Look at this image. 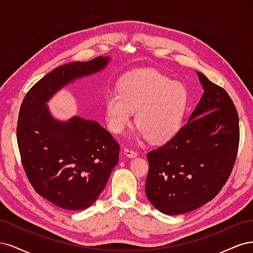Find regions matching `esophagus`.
<instances>
[{"instance_id":"1","label":"esophagus","mask_w":253,"mask_h":253,"mask_svg":"<svg viewBox=\"0 0 253 253\" xmlns=\"http://www.w3.org/2000/svg\"><path fill=\"white\" fill-rule=\"evenodd\" d=\"M124 153H125V155H126V156L129 157V158L135 157V156H137V154H138V153H137L136 151H134V150H132V149H129V148H125Z\"/></svg>"}]
</instances>
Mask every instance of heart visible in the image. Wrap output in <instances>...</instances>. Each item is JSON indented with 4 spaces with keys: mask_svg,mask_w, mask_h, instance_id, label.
<instances>
[{
    "mask_svg": "<svg viewBox=\"0 0 253 253\" xmlns=\"http://www.w3.org/2000/svg\"><path fill=\"white\" fill-rule=\"evenodd\" d=\"M188 102V91L180 82L171 81L157 72L129 74L118 83V93L104 99L106 125L115 134L136 126L153 143L166 142L177 133Z\"/></svg>",
    "mask_w": 253,
    "mask_h": 253,
    "instance_id": "b5f03b06",
    "label": "heart"
}]
</instances>
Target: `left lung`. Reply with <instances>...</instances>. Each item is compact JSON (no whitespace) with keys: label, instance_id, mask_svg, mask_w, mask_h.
Masks as SVG:
<instances>
[{"label":"left lung","instance_id":"obj_1","mask_svg":"<svg viewBox=\"0 0 253 253\" xmlns=\"http://www.w3.org/2000/svg\"><path fill=\"white\" fill-rule=\"evenodd\" d=\"M204 94L188 122L148 153V200L169 215L212 201L230 176L240 143L239 115L227 91L196 72Z\"/></svg>","mask_w":253,"mask_h":253}]
</instances>
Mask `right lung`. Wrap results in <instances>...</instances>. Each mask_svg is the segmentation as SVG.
<instances>
[{
    "instance_id": "obj_1",
    "label": "right lung",
    "mask_w": 253,
    "mask_h": 253,
    "mask_svg": "<svg viewBox=\"0 0 253 253\" xmlns=\"http://www.w3.org/2000/svg\"><path fill=\"white\" fill-rule=\"evenodd\" d=\"M109 57L72 62L44 76L25 95L17 140L23 168L38 194L60 208L83 210L103 191L119 160L120 145L98 122L53 119L48 99L66 84L103 70Z\"/></svg>"
}]
</instances>
